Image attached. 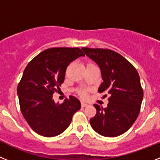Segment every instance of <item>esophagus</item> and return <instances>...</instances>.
I'll return each instance as SVG.
<instances>
[{"label": "esophagus", "instance_id": "esophagus-1", "mask_svg": "<svg viewBox=\"0 0 160 160\" xmlns=\"http://www.w3.org/2000/svg\"><path fill=\"white\" fill-rule=\"evenodd\" d=\"M81 105H82V107H87V103L84 102H82Z\"/></svg>", "mask_w": 160, "mask_h": 160}]
</instances>
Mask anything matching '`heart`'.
<instances>
[{
    "label": "heart",
    "instance_id": "obj_1",
    "mask_svg": "<svg viewBox=\"0 0 160 160\" xmlns=\"http://www.w3.org/2000/svg\"><path fill=\"white\" fill-rule=\"evenodd\" d=\"M89 65H92V63H88V64H87V66H89ZM80 94H81L82 96H85V92L84 91H83V90H81V91H80Z\"/></svg>",
    "mask_w": 160,
    "mask_h": 160
}]
</instances>
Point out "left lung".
I'll use <instances>...</instances> for the list:
<instances>
[{
	"instance_id": "obj_1",
	"label": "left lung",
	"mask_w": 160,
	"mask_h": 160,
	"mask_svg": "<svg viewBox=\"0 0 160 160\" xmlns=\"http://www.w3.org/2000/svg\"><path fill=\"white\" fill-rule=\"evenodd\" d=\"M82 49L101 70L103 82L98 92L110 94L106 108L94 105L97 113L90 118V125L102 136H118L131 128L140 111L143 91L139 75L127 59L113 50L86 47Z\"/></svg>"
}]
</instances>
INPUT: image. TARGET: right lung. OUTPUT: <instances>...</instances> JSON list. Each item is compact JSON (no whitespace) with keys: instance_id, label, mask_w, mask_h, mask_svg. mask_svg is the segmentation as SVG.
I'll list each match as a JSON object with an SVG mask.
<instances>
[{"instance_id":"obj_1","label":"right lung","mask_w":160,"mask_h":160,"mask_svg":"<svg viewBox=\"0 0 160 160\" xmlns=\"http://www.w3.org/2000/svg\"><path fill=\"white\" fill-rule=\"evenodd\" d=\"M85 56L79 48H51L42 51L25 67L18 86L22 115L38 135L53 137L60 135L71 122L81 102L70 96L62 104L55 103L53 94L65 79L67 66Z\"/></svg>"}]
</instances>
